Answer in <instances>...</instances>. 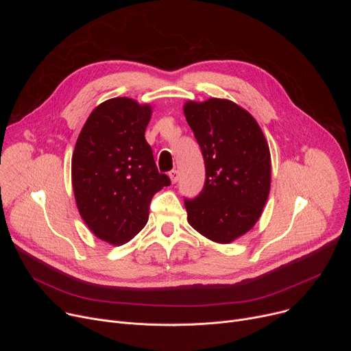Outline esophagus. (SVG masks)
Instances as JSON below:
<instances>
[{
  "instance_id": "34e87169",
  "label": "esophagus",
  "mask_w": 351,
  "mask_h": 351,
  "mask_svg": "<svg viewBox=\"0 0 351 351\" xmlns=\"http://www.w3.org/2000/svg\"><path fill=\"white\" fill-rule=\"evenodd\" d=\"M169 179H171L172 183H176L178 179H179V172H178L176 169H172V171L169 172Z\"/></svg>"
}]
</instances>
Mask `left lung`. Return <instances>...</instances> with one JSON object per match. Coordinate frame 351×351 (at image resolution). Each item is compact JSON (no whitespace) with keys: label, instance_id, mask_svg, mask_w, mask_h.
Wrapping results in <instances>:
<instances>
[{"label":"left lung","instance_id":"left-lung-1","mask_svg":"<svg viewBox=\"0 0 351 351\" xmlns=\"http://www.w3.org/2000/svg\"><path fill=\"white\" fill-rule=\"evenodd\" d=\"M183 112L206 164V183L184 199L187 222L207 239L229 244L252 229L271 189V153L254 117L226 98L187 101Z\"/></svg>","mask_w":351,"mask_h":351}]
</instances>
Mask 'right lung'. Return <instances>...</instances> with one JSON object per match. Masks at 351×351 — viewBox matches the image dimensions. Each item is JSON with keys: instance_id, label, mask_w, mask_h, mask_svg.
<instances>
[{"instance_id": "obj_1", "label": "right lung", "mask_w": 351, "mask_h": 351, "mask_svg": "<svg viewBox=\"0 0 351 351\" xmlns=\"http://www.w3.org/2000/svg\"><path fill=\"white\" fill-rule=\"evenodd\" d=\"M152 112V106L133 98H110L93 110L73 149L79 214L98 239L114 245L128 243L145 226L153 195L171 184L144 137Z\"/></svg>"}]
</instances>
